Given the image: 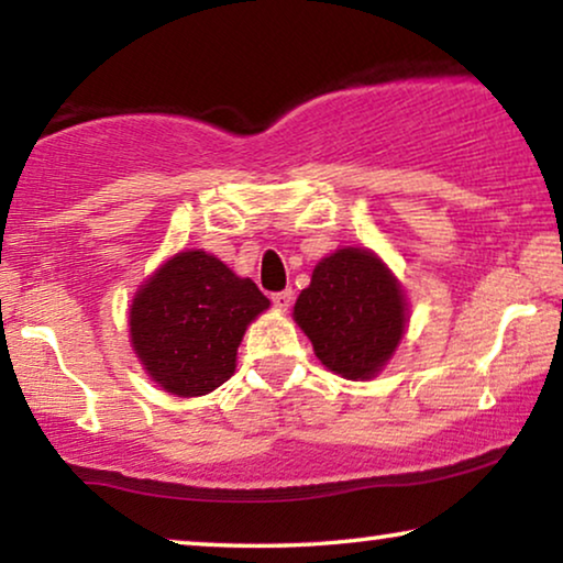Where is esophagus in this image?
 I'll return each instance as SVG.
<instances>
[{
  "instance_id": "34e87169",
  "label": "esophagus",
  "mask_w": 563,
  "mask_h": 563,
  "mask_svg": "<svg viewBox=\"0 0 563 563\" xmlns=\"http://www.w3.org/2000/svg\"><path fill=\"white\" fill-rule=\"evenodd\" d=\"M272 302H274V307L279 312H287L289 307H291V291L289 289H284V291H276V295L272 297Z\"/></svg>"
}]
</instances>
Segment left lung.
<instances>
[{
	"mask_svg": "<svg viewBox=\"0 0 563 563\" xmlns=\"http://www.w3.org/2000/svg\"><path fill=\"white\" fill-rule=\"evenodd\" d=\"M291 318L314 356L351 382L374 379L402 343L410 305L402 284L372 249H338L312 268Z\"/></svg>",
	"mask_w": 563,
	"mask_h": 563,
	"instance_id": "obj_1",
	"label": "left lung"
}]
</instances>
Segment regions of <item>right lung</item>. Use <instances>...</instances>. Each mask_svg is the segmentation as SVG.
I'll use <instances>...</instances> for the list:
<instances>
[{"label":"right lung","mask_w":563,"mask_h":563,"mask_svg":"<svg viewBox=\"0 0 563 563\" xmlns=\"http://www.w3.org/2000/svg\"><path fill=\"white\" fill-rule=\"evenodd\" d=\"M268 305L249 276H238L218 256L179 251L133 295L130 345L168 395H210L235 374L245 328Z\"/></svg>","instance_id":"1"}]
</instances>
